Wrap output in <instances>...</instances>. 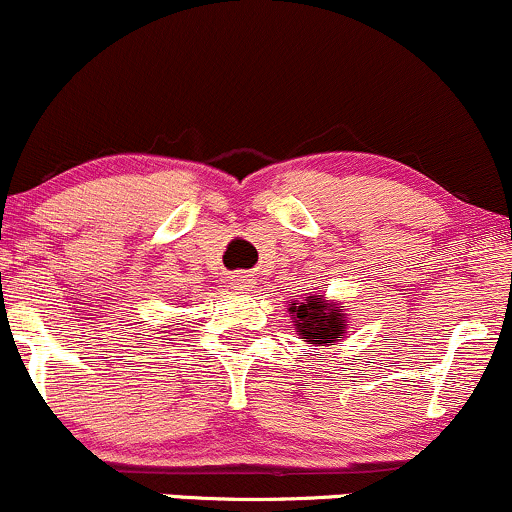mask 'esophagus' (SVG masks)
<instances>
[{"instance_id":"34e87169","label":"esophagus","mask_w":512,"mask_h":512,"mask_svg":"<svg viewBox=\"0 0 512 512\" xmlns=\"http://www.w3.org/2000/svg\"><path fill=\"white\" fill-rule=\"evenodd\" d=\"M229 285L234 287V290H251L254 287V275L251 273H234L232 278H229Z\"/></svg>"}]
</instances>
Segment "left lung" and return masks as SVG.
<instances>
[{
  "mask_svg": "<svg viewBox=\"0 0 512 512\" xmlns=\"http://www.w3.org/2000/svg\"><path fill=\"white\" fill-rule=\"evenodd\" d=\"M290 317L302 338L314 346H336L346 336L348 317L336 302L324 295H309L307 300H295L290 307Z\"/></svg>",
  "mask_w": 512,
  "mask_h": 512,
  "instance_id": "1",
  "label": "left lung"
}]
</instances>
